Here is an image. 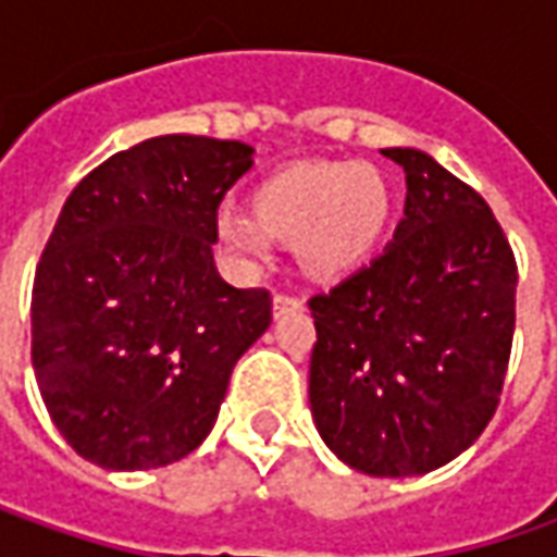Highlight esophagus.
Returning a JSON list of instances; mask_svg holds the SVG:
<instances>
[{
  "label": "esophagus",
  "instance_id": "1",
  "mask_svg": "<svg viewBox=\"0 0 557 557\" xmlns=\"http://www.w3.org/2000/svg\"><path fill=\"white\" fill-rule=\"evenodd\" d=\"M304 307L300 304V297H294V294H275L272 297V315L275 319H282V315H288V312H297Z\"/></svg>",
  "mask_w": 557,
  "mask_h": 557
}]
</instances>
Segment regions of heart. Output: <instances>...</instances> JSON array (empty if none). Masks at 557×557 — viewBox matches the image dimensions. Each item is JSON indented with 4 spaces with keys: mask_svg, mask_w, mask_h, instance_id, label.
<instances>
[{
    "mask_svg": "<svg viewBox=\"0 0 557 557\" xmlns=\"http://www.w3.org/2000/svg\"><path fill=\"white\" fill-rule=\"evenodd\" d=\"M391 223V185L372 163H294L250 191V216L216 213V238L242 267L269 260V238L294 245L300 269L332 282L359 269Z\"/></svg>",
    "mask_w": 557,
    "mask_h": 557,
    "instance_id": "obj_1",
    "label": "heart"
}]
</instances>
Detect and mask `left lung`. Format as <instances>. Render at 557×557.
<instances>
[{"instance_id":"left-lung-1","label":"left lung","mask_w":557,"mask_h":557,"mask_svg":"<svg viewBox=\"0 0 557 557\" xmlns=\"http://www.w3.org/2000/svg\"><path fill=\"white\" fill-rule=\"evenodd\" d=\"M406 173L394 242L310 300V409L344 465L428 474L465 453L499 406L518 267L481 195L418 148H381Z\"/></svg>"}]
</instances>
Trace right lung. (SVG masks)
<instances>
[{"mask_svg": "<svg viewBox=\"0 0 557 557\" xmlns=\"http://www.w3.org/2000/svg\"><path fill=\"white\" fill-rule=\"evenodd\" d=\"M250 166L245 141L158 136L64 201L33 278V372L76 456L145 471L210 434L272 322L269 290L232 288L213 263L216 207Z\"/></svg>", "mask_w": 557, "mask_h": 557, "instance_id": "1", "label": "right lung"}]
</instances>
